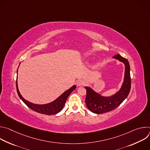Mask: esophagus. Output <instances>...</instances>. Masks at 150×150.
<instances>
[{"mask_svg": "<svg viewBox=\"0 0 150 150\" xmlns=\"http://www.w3.org/2000/svg\"><path fill=\"white\" fill-rule=\"evenodd\" d=\"M83 84H84V82L82 79H78L76 81V85L78 86H82V85H83Z\"/></svg>", "mask_w": 150, "mask_h": 150, "instance_id": "1", "label": "esophagus"}]
</instances>
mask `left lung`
Masks as SVG:
<instances>
[{
	"instance_id": "8db88e82",
	"label": "left lung",
	"mask_w": 150,
	"mask_h": 150,
	"mask_svg": "<svg viewBox=\"0 0 150 150\" xmlns=\"http://www.w3.org/2000/svg\"><path fill=\"white\" fill-rule=\"evenodd\" d=\"M113 58L123 63L125 65V76L123 83L120 89L117 93L109 97L102 96L91 87H85L87 90L85 103L88 109L94 113L102 114L115 109L129 94L131 79L129 62L119 54L114 56Z\"/></svg>"
}]
</instances>
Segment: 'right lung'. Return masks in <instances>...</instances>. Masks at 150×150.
Masks as SVG:
<instances>
[{
  "label": "right lung",
  "mask_w": 150,
  "mask_h": 150,
  "mask_svg": "<svg viewBox=\"0 0 150 150\" xmlns=\"http://www.w3.org/2000/svg\"><path fill=\"white\" fill-rule=\"evenodd\" d=\"M17 74H18V70H17ZM16 91L19 98L23 100V101L28 107L30 109L39 113L47 115H53L60 112L63 108L64 105H65L68 96L76 87V85H74V86H72L69 90L64 92L58 98H57L55 100H54L51 103L45 104H37L26 100L22 96H21L18 87L17 79L16 81Z\"/></svg>",
  "instance_id": "right-lung-1"
}]
</instances>
